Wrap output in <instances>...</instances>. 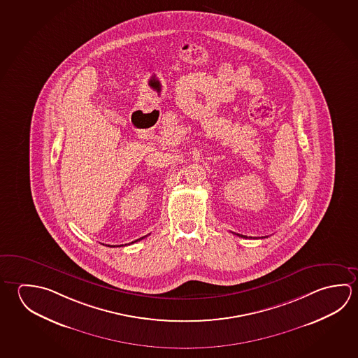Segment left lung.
Listing matches in <instances>:
<instances>
[{"label": "left lung", "instance_id": "8db88e82", "mask_svg": "<svg viewBox=\"0 0 358 358\" xmlns=\"http://www.w3.org/2000/svg\"><path fill=\"white\" fill-rule=\"evenodd\" d=\"M236 235H238V236H240V238H248V236H245V235H240V234H236Z\"/></svg>", "mask_w": 358, "mask_h": 358}]
</instances>
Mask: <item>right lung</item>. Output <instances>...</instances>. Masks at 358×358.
<instances>
[{
    "mask_svg": "<svg viewBox=\"0 0 358 358\" xmlns=\"http://www.w3.org/2000/svg\"><path fill=\"white\" fill-rule=\"evenodd\" d=\"M143 238H145V236H143ZM138 238V240H136V241H132L131 244H133V243H137V241H139V240H142V238ZM108 246H109V245H108ZM120 246H123V245H120Z\"/></svg>",
    "mask_w": 358,
    "mask_h": 358,
    "instance_id": "1",
    "label": "right lung"
}]
</instances>
